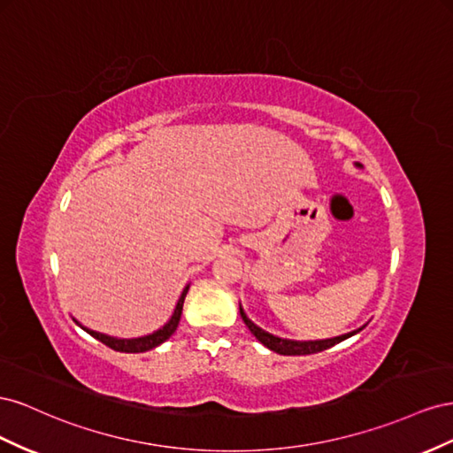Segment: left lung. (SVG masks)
<instances>
[{
    "mask_svg": "<svg viewBox=\"0 0 453 453\" xmlns=\"http://www.w3.org/2000/svg\"><path fill=\"white\" fill-rule=\"evenodd\" d=\"M357 166H360L358 163H357ZM239 311H241V317H242V320H244V325L249 326V330L256 335V340L257 342H262L267 349H271V351H275V353H279V355H313V353H320V351H325V349H330V347H334L335 343H340V342H343V340H347V338H351V335H355L357 332H360L363 328H358V330H353V332H349V334H343V335H338V338H330V340H317V342H294V340H282V338H277V335H273V334H269V332H265V330H262L260 326H256L254 322L247 317V313L242 311V307L239 305Z\"/></svg>",
    "mask_w": 453,
    "mask_h": 453,
    "instance_id": "8db88e82",
    "label": "left lung"
}]
</instances>
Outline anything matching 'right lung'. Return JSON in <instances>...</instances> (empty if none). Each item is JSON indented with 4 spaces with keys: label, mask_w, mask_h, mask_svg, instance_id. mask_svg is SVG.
<instances>
[{
    "label": "right lung",
    "mask_w": 453,
    "mask_h": 453,
    "mask_svg": "<svg viewBox=\"0 0 453 453\" xmlns=\"http://www.w3.org/2000/svg\"><path fill=\"white\" fill-rule=\"evenodd\" d=\"M189 290V284L184 288L182 296H180V300L176 303V309L174 313L171 317V320L166 322V325L159 330H155L153 334H148V335H142V338H133V340H121V338H111V335H106V334H100V332H95L90 328H85L83 325H80L87 334L93 335L95 340L102 342L104 345H108L110 349H113V351H119V353H144V351H150V349L161 345L163 342H166L171 338V335L174 334V330L178 328V322H180V317H182V307H184V300H186V294Z\"/></svg>",
    "instance_id": "obj_1"
}]
</instances>
